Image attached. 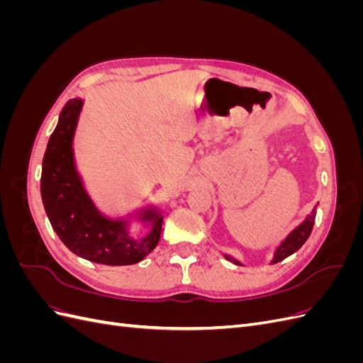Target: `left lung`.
Returning a JSON list of instances; mask_svg holds the SVG:
<instances>
[{
	"instance_id": "8db88e82",
	"label": "left lung",
	"mask_w": 363,
	"mask_h": 363,
	"mask_svg": "<svg viewBox=\"0 0 363 363\" xmlns=\"http://www.w3.org/2000/svg\"><path fill=\"white\" fill-rule=\"evenodd\" d=\"M315 216H316V207H313L311 215H307L304 221L298 227H296L294 232H291L286 239L283 240L280 247L276 250V255H274V259H272L271 263H277L283 259L289 257L291 255H294L296 250H300L303 247V244L306 242L307 238H309L311 233H312V228H313V224H315ZM224 257L230 262H233L235 265H240V262H238L233 257H230V256H224Z\"/></svg>"
}]
</instances>
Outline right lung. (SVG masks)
Instances as JSON below:
<instances>
[{
	"label": "right lung",
	"mask_w": 363,
	"mask_h": 363,
	"mask_svg": "<svg viewBox=\"0 0 363 363\" xmlns=\"http://www.w3.org/2000/svg\"><path fill=\"white\" fill-rule=\"evenodd\" d=\"M82 107L80 98L65 104L48 140L40 175L43 207L54 232L74 255L111 267L133 265L159 244L163 216L152 207L139 212L140 221L151 228L135 239L128 235L125 219L106 218L98 211L74 163L72 140Z\"/></svg>",
	"instance_id": "add662e5"
}]
</instances>
